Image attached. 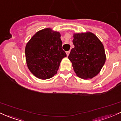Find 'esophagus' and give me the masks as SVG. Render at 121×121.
Instances as JSON below:
<instances>
[{"label": "esophagus", "instance_id": "esophagus-1", "mask_svg": "<svg viewBox=\"0 0 121 121\" xmlns=\"http://www.w3.org/2000/svg\"><path fill=\"white\" fill-rule=\"evenodd\" d=\"M70 51H66V54H67V56H69V54H70Z\"/></svg>", "mask_w": 121, "mask_h": 121}]
</instances>
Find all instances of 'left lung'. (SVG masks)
Here are the masks:
<instances>
[{"label":"left lung","mask_w":121,"mask_h":121,"mask_svg":"<svg viewBox=\"0 0 121 121\" xmlns=\"http://www.w3.org/2000/svg\"><path fill=\"white\" fill-rule=\"evenodd\" d=\"M69 55L74 71L83 79H91L99 73L105 63L104 47L97 36L90 32L74 34Z\"/></svg>","instance_id":"1"}]
</instances>
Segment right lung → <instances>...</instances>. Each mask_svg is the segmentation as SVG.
Masks as SVG:
<instances>
[{
    "label": "right lung",
    "mask_w": 121,
    "mask_h": 121,
    "mask_svg": "<svg viewBox=\"0 0 121 121\" xmlns=\"http://www.w3.org/2000/svg\"><path fill=\"white\" fill-rule=\"evenodd\" d=\"M62 46L59 32L50 28L38 31L26 46V60L30 71L41 79L53 77L66 56Z\"/></svg>",
    "instance_id": "add662e5"
}]
</instances>
